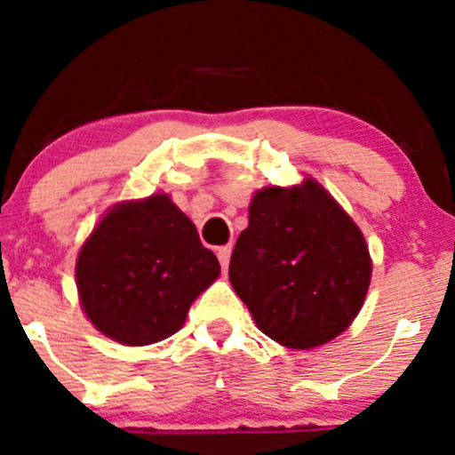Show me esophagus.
Returning a JSON list of instances; mask_svg holds the SVG:
<instances>
[{
  "mask_svg": "<svg viewBox=\"0 0 455 455\" xmlns=\"http://www.w3.org/2000/svg\"><path fill=\"white\" fill-rule=\"evenodd\" d=\"M228 257H231V246H220L218 259H220V264H222L224 273H227V268H228Z\"/></svg>",
  "mask_w": 455,
  "mask_h": 455,
  "instance_id": "34e87169",
  "label": "esophagus"
}]
</instances>
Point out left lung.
Masks as SVG:
<instances>
[{
    "label": "left lung",
    "instance_id": "left-lung-1",
    "mask_svg": "<svg viewBox=\"0 0 455 455\" xmlns=\"http://www.w3.org/2000/svg\"><path fill=\"white\" fill-rule=\"evenodd\" d=\"M228 279L266 337L310 350L350 328L363 308L371 257L355 220L304 178L255 191Z\"/></svg>",
    "mask_w": 455,
    "mask_h": 455
}]
</instances>
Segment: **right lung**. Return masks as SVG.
Returning <instances> with one entry per match:
<instances>
[{
	"mask_svg": "<svg viewBox=\"0 0 455 455\" xmlns=\"http://www.w3.org/2000/svg\"><path fill=\"white\" fill-rule=\"evenodd\" d=\"M75 275L81 308L100 334L149 346L185 325L220 264L196 224L160 191L114 204L85 237Z\"/></svg>",
	"mask_w": 455,
	"mask_h": 455,
	"instance_id": "add662e5",
	"label": "right lung"
}]
</instances>
